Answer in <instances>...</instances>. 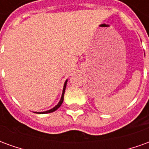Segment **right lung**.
Returning <instances> with one entry per match:
<instances>
[{
  "label": "right lung",
  "instance_id": "obj_1",
  "mask_svg": "<svg viewBox=\"0 0 149 149\" xmlns=\"http://www.w3.org/2000/svg\"><path fill=\"white\" fill-rule=\"evenodd\" d=\"M66 84H67V81H65V85H64V88H63V93H62V96H61V100L59 101V103L57 104V105H56L53 109H52L49 110V111H46V112H37V113H50V112H52L56 111V110L58 108H60V106L61 105V104L63 103V100H64V94H65V88H66Z\"/></svg>",
  "mask_w": 149,
  "mask_h": 149
}]
</instances>
